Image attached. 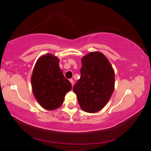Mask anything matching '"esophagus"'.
Instances as JSON below:
<instances>
[{"label": "esophagus", "mask_w": 151, "mask_h": 151, "mask_svg": "<svg viewBox=\"0 0 151 151\" xmlns=\"http://www.w3.org/2000/svg\"><path fill=\"white\" fill-rule=\"evenodd\" d=\"M70 82L71 83V85H72V86H73V85H74V83H75V82H74V81L73 80V79H70Z\"/></svg>", "instance_id": "34e87169"}]
</instances>
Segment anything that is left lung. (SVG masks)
Instances as JSON below:
<instances>
[{"mask_svg":"<svg viewBox=\"0 0 151 151\" xmlns=\"http://www.w3.org/2000/svg\"><path fill=\"white\" fill-rule=\"evenodd\" d=\"M81 78L73 87L81 109L98 112L108 103L114 88V72L105 56L92 52L82 58Z\"/></svg>","mask_w":151,"mask_h":151,"instance_id":"1","label":"left lung"}]
</instances>
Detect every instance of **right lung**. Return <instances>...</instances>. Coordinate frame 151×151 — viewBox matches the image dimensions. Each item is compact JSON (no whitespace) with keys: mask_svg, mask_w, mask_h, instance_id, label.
Masks as SVG:
<instances>
[{"mask_svg":"<svg viewBox=\"0 0 151 151\" xmlns=\"http://www.w3.org/2000/svg\"><path fill=\"white\" fill-rule=\"evenodd\" d=\"M58 63L59 59L51 54L42 56L36 63L31 77L36 99L40 106L50 111L62 105L65 94L72 88Z\"/></svg>","mask_w":151,"mask_h":151,"instance_id":"add662e5","label":"right lung"}]
</instances>
